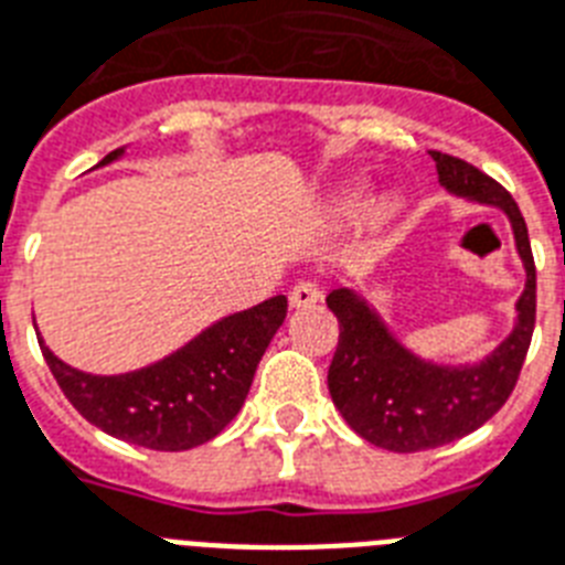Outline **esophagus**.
Returning <instances> with one entry per match:
<instances>
[{"label":"esophagus","mask_w":565,"mask_h":565,"mask_svg":"<svg viewBox=\"0 0 565 565\" xmlns=\"http://www.w3.org/2000/svg\"><path fill=\"white\" fill-rule=\"evenodd\" d=\"M319 298H322V287H319V281H313V278H301V281L292 284V290H290L292 307H310L316 305Z\"/></svg>","instance_id":"obj_1"}]
</instances>
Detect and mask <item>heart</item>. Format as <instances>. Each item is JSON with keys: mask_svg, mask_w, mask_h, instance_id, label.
I'll list each match as a JSON object with an SVG mask.
<instances>
[{"mask_svg": "<svg viewBox=\"0 0 565 565\" xmlns=\"http://www.w3.org/2000/svg\"><path fill=\"white\" fill-rule=\"evenodd\" d=\"M356 205H360V200H356V196H348V200H345V209H348V211H354Z\"/></svg>", "mask_w": 565, "mask_h": 565, "instance_id": "1", "label": "heart"}]
</instances>
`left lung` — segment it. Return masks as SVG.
Masks as SVG:
<instances>
[{"label": "left lung", "mask_w": 565, "mask_h": 565, "mask_svg": "<svg viewBox=\"0 0 565 565\" xmlns=\"http://www.w3.org/2000/svg\"><path fill=\"white\" fill-rule=\"evenodd\" d=\"M429 156L447 191L497 205L511 217L529 281L516 301L520 316L511 337L488 360L461 369L417 360L360 296L351 290L330 292L328 307L339 319L337 354L328 369L333 406L356 435L392 452L444 447L497 415L520 380L536 319V269L520 205L476 164L441 150H429Z\"/></svg>", "instance_id": "1"}]
</instances>
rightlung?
Masks as SVG:
<instances>
[{"instance_id": "right-lung-1", "label": "right lung", "mask_w": 565, "mask_h": 565, "mask_svg": "<svg viewBox=\"0 0 565 565\" xmlns=\"http://www.w3.org/2000/svg\"><path fill=\"white\" fill-rule=\"evenodd\" d=\"M118 153L121 150H113L98 164L113 162ZM284 316L287 298H267L211 324L162 362L118 377L72 369L43 345V339L40 348L57 386L89 424L121 441L179 452L211 441L241 412Z\"/></svg>"}]
</instances>
